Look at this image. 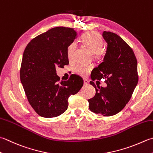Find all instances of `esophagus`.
<instances>
[{"instance_id":"obj_1","label":"esophagus","mask_w":153,"mask_h":153,"mask_svg":"<svg viewBox=\"0 0 153 153\" xmlns=\"http://www.w3.org/2000/svg\"><path fill=\"white\" fill-rule=\"evenodd\" d=\"M83 81H84V84L85 85H88L89 83V82L88 79L84 78V79H83Z\"/></svg>"}]
</instances>
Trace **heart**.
Here are the masks:
<instances>
[{
    "instance_id": "1",
    "label": "heart",
    "mask_w": 153,
    "mask_h": 153,
    "mask_svg": "<svg viewBox=\"0 0 153 153\" xmlns=\"http://www.w3.org/2000/svg\"><path fill=\"white\" fill-rule=\"evenodd\" d=\"M81 42L86 47L90 50L91 52L97 58H100L102 56V48L104 46V42L102 38L97 32H87L81 36ZM77 44L73 42L68 45L67 48V56L69 59L73 58L75 51L76 50ZM91 65L85 64H78L76 65L74 70L82 76H86L91 70Z\"/></svg>"
}]
</instances>
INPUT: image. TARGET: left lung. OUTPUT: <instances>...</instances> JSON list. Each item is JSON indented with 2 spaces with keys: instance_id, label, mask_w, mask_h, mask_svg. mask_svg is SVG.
Masks as SVG:
<instances>
[{
  "instance_id": "8db88e82",
  "label": "left lung",
  "mask_w": 153,
  "mask_h": 153,
  "mask_svg": "<svg viewBox=\"0 0 153 153\" xmlns=\"http://www.w3.org/2000/svg\"><path fill=\"white\" fill-rule=\"evenodd\" d=\"M107 48L103 62L92 71L91 79H105L106 88H95V96L88 100L89 109L103 116L114 115L124 108L138 83L137 60L132 48L117 34L104 31Z\"/></svg>"
}]
</instances>
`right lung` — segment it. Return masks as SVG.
<instances>
[{"instance_id": "obj_1", "label": "right lung", "mask_w": 153, "mask_h": 153, "mask_svg": "<svg viewBox=\"0 0 153 153\" xmlns=\"http://www.w3.org/2000/svg\"><path fill=\"white\" fill-rule=\"evenodd\" d=\"M76 36L74 28L56 27L33 38L24 51L21 83L29 103L43 117H56L64 113L69 97L76 94L83 85L77 75L59 81L56 74V67L69 64L67 48Z\"/></svg>"}]
</instances>
